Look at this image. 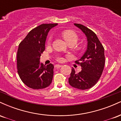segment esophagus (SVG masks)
I'll return each mask as SVG.
<instances>
[{
  "label": "esophagus",
  "mask_w": 121,
  "mask_h": 121,
  "mask_svg": "<svg viewBox=\"0 0 121 121\" xmlns=\"http://www.w3.org/2000/svg\"><path fill=\"white\" fill-rule=\"evenodd\" d=\"M62 65H59V64H56V65H55V68H57V69L60 68L62 67Z\"/></svg>",
  "instance_id": "34e87169"
}]
</instances>
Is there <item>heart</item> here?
<instances>
[{
  "label": "heart",
  "mask_w": 121,
  "mask_h": 121,
  "mask_svg": "<svg viewBox=\"0 0 121 121\" xmlns=\"http://www.w3.org/2000/svg\"><path fill=\"white\" fill-rule=\"evenodd\" d=\"M62 36L68 44H72L74 45L77 43L78 40V37L77 35L72 30H65L62 32ZM51 40H52V37L50 36L47 41V44L48 45H49L51 43ZM57 60L61 61L63 60V58L59 57H58Z\"/></svg>",
  "instance_id": "heart-1"
}]
</instances>
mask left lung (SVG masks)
Segmentation results:
<instances>
[{
  "mask_svg": "<svg viewBox=\"0 0 121 121\" xmlns=\"http://www.w3.org/2000/svg\"><path fill=\"white\" fill-rule=\"evenodd\" d=\"M74 25L85 34L87 39V48L79 61L81 71L77 73L72 68L69 84L74 88L86 90L91 88L101 77L105 65L104 48L94 32L80 24Z\"/></svg>",
  "mask_w": 121,
  "mask_h": 121,
  "instance_id": "8db88e82",
  "label": "left lung"
}]
</instances>
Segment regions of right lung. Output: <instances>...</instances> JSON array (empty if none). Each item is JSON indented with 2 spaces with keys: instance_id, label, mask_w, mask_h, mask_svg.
<instances>
[{
  "instance_id": "add662e5",
  "label": "right lung",
  "mask_w": 121,
  "mask_h": 121,
  "mask_svg": "<svg viewBox=\"0 0 121 121\" xmlns=\"http://www.w3.org/2000/svg\"><path fill=\"white\" fill-rule=\"evenodd\" d=\"M58 24H43L33 29L20 43L17 53L18 74L29 87L41 89L51 85L54 66L44 65L40 61L45 50L47 36L51 29Z\"/></svg>"
}]
</instances>
